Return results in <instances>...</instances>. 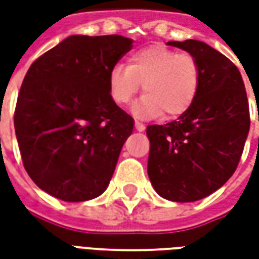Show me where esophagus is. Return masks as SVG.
Instances as JSON below:
<instances>
[{
  "label": "esophagus",
  "mask_w": 259,
  "mask_h": 259,
  "mask_svg": "<svg viewBox=\"0 0 259 259\" xmlns=\"http://www.w3.org/2000/svg\"><path fill=\"white\" fill-rule=\"evenodd\" d=\"M135 127L137 132H144V130H146V126L143 123H140V122H137V120L135 122Z\"/></svg>",
  "instance_id": "1"
}]
</instances>
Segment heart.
<instances>
[{
    "mask_svg": "<svg viewBox=\"0 0 259 259\" xmlns=\"http://www.w3.org/2000/svg\"><path fill=\"white\" fill-rule=\"evenodd\" d=\"M141 84L146 96L133 107L136 115L178 118L191 107L198 93L200 65L189 53L148 46L132 54L127 66H113L108 79L109 94L119 105L129 104Z\"/></svg>",
    "mask_w": 259,
    "mask_h": 259,
    "instance_id": "obj_1",
    "label": "heart"
}]
</instances>
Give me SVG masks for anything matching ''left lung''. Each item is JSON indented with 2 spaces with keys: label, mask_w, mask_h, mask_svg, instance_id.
<instances>
[{
  "label": "left lung",
  "mask_w": 259,
  "mask_h": 259,
  "mask_svg": "<svg viewBox=\"0 0 259 259\" xmlns=\"http://www.w3.org/2000/svg\"><path fill=\"white\" fill-rule=\"evenodd\" d=\"M200 65L194 102L178 120L147 127L148 178L162 198L193 202L228 182L250 130V109L237 66L198 40L169 41Z\"/></svg>",
  "instance_id": "obj_1"
}]
</instances>
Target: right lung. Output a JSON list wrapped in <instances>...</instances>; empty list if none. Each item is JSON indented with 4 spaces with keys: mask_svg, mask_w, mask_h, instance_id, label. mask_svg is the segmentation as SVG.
Instances as JSON below:
<instances>
[{
    "mask_svg": "<svg viewBox=\"0 0 259 259\" xmlns=\"http://www.w3.org/2000/svg\"><path fill=\"white\" fill-rule=\"evenodd\" d=\"M127 37L74 34L27 70L15 109L26 172L42 191L68 202L107 190L133 118L109 94V72L132 50Z\"/></svg>",
    "mask_w": 259,
    "mask_h": 259,
    "instance_id": "1",
    "label": "right lung"
}]
</instances>
